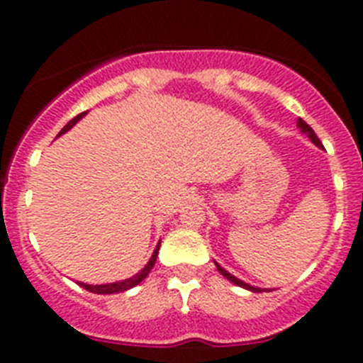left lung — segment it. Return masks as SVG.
<instances>
[{
    "mask_svg": "<svg viewBox=\"0 0 363 363\" xmlns=\"http://www.w3.org/2000/svg\"><path fill=\"white\" fill-rule=\"evenodd\" d=\"M296 125H298V129H300L301 134H306V136L309 138V140L314 143V145L320 147V149H322V142H320L318 136L314 134V130L311 129V127L306 123V121L301 120V118H298ZM214 264H216V262H214ZM216 267H218V271H220L221 274H223V277L227 278V280L233 281V284H234V285H238V287H243V289H247V291H252V293H264V291H271V289H259V287H255V285L245 284V281H243V280H240V278H236V277H234V274H230L229 271H225V269L221 267L220 264H216Z\"/></svg>",
    "mask_w": 363,
    "mask_h": 363,
    "instance_id": "8db88e82",
    "label": "left lung"
}]
</instances>
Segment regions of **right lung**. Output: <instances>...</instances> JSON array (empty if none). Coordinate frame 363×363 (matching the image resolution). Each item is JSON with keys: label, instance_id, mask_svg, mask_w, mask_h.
Here are the masks:
<instances>
[{"label": "right lung", "instance_id": "obj_1", "mask_svg": "<svg viewBox=\"0 0 363 363\" xmlns=\"http://www.w3.org/2000/svg\"><path fill=\"white\" fill-rule=\"evenodd\" d=\"M85 114H86V112H82V114H78L76 118H72V120H70L69 123H67L65 127L60 130V134H57V136H62V134H65L67 130L72 129L74 125L78 123V121L82 120ZM160 243H162V242H158V245H156V249H154L152 256H150V259L147 262L145 267H143L140 272H136L134 277L127 278V280L114 281V284H101V285H91V284H83V281H78L79 287H83V289H86L89 293H94V294H114V293H123V291L133 289V287H136L138 284H142V281L145 280L147 274L150 272V269H152L154 264H156V258H158V251H160Z\"/></svg>", "mask_w": 363, "mask_h": 363}]
</instances>
